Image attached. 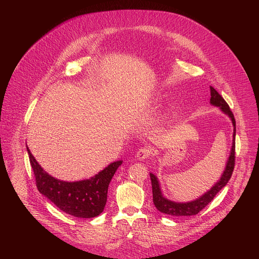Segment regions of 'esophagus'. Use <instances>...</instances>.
Wrapping results in <instances>:
<instances>
[{
	"instance_id": "34e87169",
	"label": "esophagus",
	"mask_w": 259,
	"mask_h": 259,
	"mask_svg": "<svg viewBox=\"0 0 259 259\" xmlns=\"http://www.w3.org/2000/svg\"><path fill=\"white\" fill-rule=\"evenodd\" d=\"M152 150H150L149 147H141V149L136 153V159L139 161H143L147 159L149 157L152 156Z\"/></svg>"
}]
</instances>
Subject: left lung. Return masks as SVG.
<instances>
[{
    "label": "left lung",
    "instance_id": "1",
    "mask_svg": "<svg viewBox=\"0 0 259 259\" xmlns=\"http://www.w3.org/2000/svg\"><path fill=\"white\" fill-rule=\"evenodd\" d=\"M210 103L214 106H217L220 108L221 112L229 116L231 119L233 126H234V133H233V143H232V149L230 152V157L227 161L226 168L224 170V173L221 174V177L219 180L214 184V186L207 191L204 195H202L200 198L186 203H179L174 202L171 200H168L163 196L161 186L158 177L150 173L151 180H152V188H153V201L157 209L165 214L173 215V216H191L198 214L202 209H204L216 196V194L227 186V183L232 177L234 167H235V149H236V121L234 118V115L232 110L230 109L229 104L226 102V100L221 97V95L210 86Z\"/></svg>",
    "mask_w": 259,
    "mask_h": 259
}]
</instances>
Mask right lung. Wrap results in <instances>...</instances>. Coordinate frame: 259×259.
<instances>
[{
	"label": "right lung",
	"mask_w": 259,
	"mask_h": 259,
	"mask_svg": "<svg viewBox=\"0 0 259 259\" xmlns=\"http://www.w3.org/2000/svg\"><path fill=\"white\" fill-rule=\"evenodd\" d=\"M26 150L36 188L61 211L80 218H93L103 211L109 182L123 161L110 163L89 179L69 182L48 174L36 162L27 146Z\"/></svg>",
	"instance_id": "obj_1"
}]
</instances>
